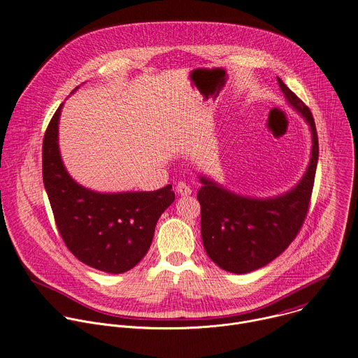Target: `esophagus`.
<instances>
[{
  "instance_id": "34e87169",
  "label": "esophagus",
  "mask_w": 358,
  "mask_h": 358,
  "mask_svg": "<svg viewBox=\"0 0 358 358\" xmlns=\"http://www.w3.org/2000/svg\"><path fill=\"white\" fill-rule=\"evenodd\" d=\"M176 189H177V192L180 194V195H189L191 192H192V189L184 182V181H180L178 184H177V187H176Z\"/></svg>"
}]
</instances>
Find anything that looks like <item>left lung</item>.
<instances>
[{"label":"left lung","mask_w":358,"mask_h":358,"mask_svg":"<svg viewBox=\"0 0 358 358\" xmlns=\"http://www.w3.org/2000/svg\"><path fill=\"white\" fill-rule=\"evenodd\" d=\"M289 103L309 123L312 159L300 182L289 192L255 199L232 194L201 177L196 198L201 206V236L208 257L224 271L248 273L275 258L297 236L309 211L319 160V138L310 109L278 78Z\"/></svg>","instance_id":"obj_1"}]
</instances>
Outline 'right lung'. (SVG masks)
Segmentation results:
<instances>
[{
    "label": "right lung",
    "mask_w": 358,
    "mask_h": 358,
    "mask_svg": "<svg viewBox=\"0 0 358 358\" xmlns=\"http://www.w3.org/2000/svg\"><path fill=\"white\" fill-rule=\"evenodd\" d=\"M62 105L50 119L42 144V177L58 231L85 265L108 273L134 268L147 253L162 214L176 194L156 191L100 194L76 184L59 155L58 123Z\"/></svg>",
    "instance_id": "obj_1"
}]
</instances>
